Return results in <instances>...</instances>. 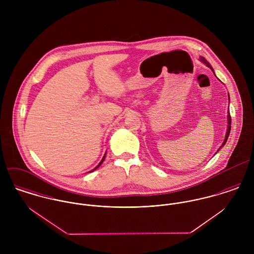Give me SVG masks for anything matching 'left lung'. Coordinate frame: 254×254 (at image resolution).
<instances>
[{"instance_id": "obj_1", "label": "left lung", "mask_w": 254, "mask_h": 254, "mask_svg": "<svg viewBox=\"0 0 254 254\" xmlns=\"http://www.w3.org/2000/svg\"><path fill=\"white\" fill-rule=\"evenodd\" d=\"M199 61H200L202 64H204L207 67H209V68L213 71V73H214V70H213V68L211 67L210 64H209V63H208V62H207L203 57H200V58H199ZM214 75H215V73H214ZM229 102H230V97H229ZM227 121H228V126H227L226 135H225V140L223 141V144H222V145L218 148L216 153H217L218 151L220 150V148H221V147H223V146L225 145L226 142H227V140H228V138H229V135H230V131H231V121H232V119H231V115H230V111H229V110H228V115H227ZM216 153H215V154H216Z\"/></svg>"}]
</instances>
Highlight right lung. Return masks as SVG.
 I'll return each instance as SVG.
<instances>
[{"mask_svg":"<svg viewBox=\"0 0 254 254\" xmlns=\"http://www.w3.org/2000/svg\"><path fill=\"white\" fill-rule=\"evenodd\" d=\"M106 154H107V153H105V155H104V157H103V159H102V160H101V162H100V163H99V164H98V165H97V166H96V167H95V168H94V169H93V170H91V171H89V172H93V171H95V170H96V169H98V168H99V167H100V166H101V165H102V163H103V162H104V160H105V158H106Z\"/></svg>","mask_w":254,"mask_h":254,"instance_id":"obj_1","label":"right lung"}]
</instances>
